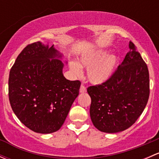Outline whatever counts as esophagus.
Returning <instances> with one entry per match:
<instances>
[{
	"instance_id": "1",
	"label": "esophagus",
	"mask_w": 159,
	"mask_h": 159,
	"mask_svg": "<svg viewBox=\"0 0 159 159\" xmlns=\"http://www.w3.org/2000/svg\"><path fill=\"white\" fill-rule=\"evenodd\" d=\"M86 92V88L84 87L83 84H81V88H80V93H85Z\"/></svg>"
}]
</instances>
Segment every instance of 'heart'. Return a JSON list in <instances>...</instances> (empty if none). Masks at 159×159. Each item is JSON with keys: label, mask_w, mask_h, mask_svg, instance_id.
<instances>
[{"label": "heart", "mask_w": 159, "mask_h": 159, "mask_svg": "<svg viewBox=\"0 0 159 159\" xmlns=\"http://www.w3.org/2000/svg\"><path fill=\"white\" fill-rule=\"evenodd\" d=\"M119 65V57L115 54H109L105 49H99L84 54L78 63L71 61L70 69L75 75H81V68L87 70V78L90 83L95 85L108 81L114 75Z\"/></svg>", "instance_id": "b5f03b06"}]
</instances>
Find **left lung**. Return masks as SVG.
I'll list each match as a JSON object with an SVG mask.
<instances>
[{
	"label": "left lung",
	"mask_w": 159,
	"mask_h": 159,
	"mask_svg": "<svg viewBox=\"0 0 159 159\" xmlns=\"http://www.w3.org/2000/svg\"><path fill=\"white\" fill-rule=\"evenodd\" d=\"M129 48L124 61L111 78L87 89L91 98V121L102 132L117 133L129 129L148 102V67L131 41Z\"/></svg>",
	"instance_id": "obj_1"
}]
</instances>
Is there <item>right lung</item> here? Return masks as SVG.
<instances>
[{"instance_id":"add662e5","label":"right lung","mask_w":159,"mask_h":159,"mask_svg":"<svg viewBox=\"0 0 159 159\" xmlns=\"http://www.w3.org/2000/svg\"><path fill=\"white\" fill-rule=\"evenodd\" d=\"M63 54L38 41L17 56L9 75L13 111L28 129L41 134L58 131L79 94L81 82L63 75ZM67 64V61H65Z\"/></svg>"}]
</instances>
